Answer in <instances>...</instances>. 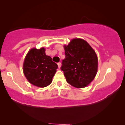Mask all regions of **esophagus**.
Instances as JSON below:
<instances>
[{"label": "esophagus", "mask_w": 125, "mask_h": 125, "mask_svg": "<svg viewBox=\"0 0 125 125\" xmlns=\"http://www.w3.org/2000/svg\"><path fill=\"white\" fill-rule=\"evenodd\" d=\"M57 65H58V68H60L61 66V62H58V63H57Z\"/></svg>", "instance_id": "esophagus-1"}]
</instances>
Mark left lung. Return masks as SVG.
<instances>
[{
	"instance_id": "8db88e82",
	"label": "left lung",
	"mask_w": 125,
	"mask_h": 125,
	"mask_svg": "<svg viewBox=\"0 0 125 125\" xmlns=\"http://www.w3.org/2000/svg\"><path fill=\"white\" fill-rule=\"evenodd\" d=\"M65 58L61 69L66 81L77 88L87 86L98 70V57L89 44L81 39H74L64 46Z\"/></svg>"
}]
</instances>
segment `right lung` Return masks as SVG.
Instances as JSON below:
<instances>
[{
    "label": "right lung",
    "mask_w": 125,
    "mask_h": 125,
    "mask_svg": "<svg viewBox=\"0 0 125 125\" xmlns=\"http://www.w3.org/2000/svg\"><path fill=\"white\" fill-rule=\"evenodd\" d=\"M57 64L47 56L44 47L32 49L24 59L23 71L30 83L44 88L51 83L57 69Z\"/></svg>",
    "instance_id": "right-lung-1"
}]
</instances>
